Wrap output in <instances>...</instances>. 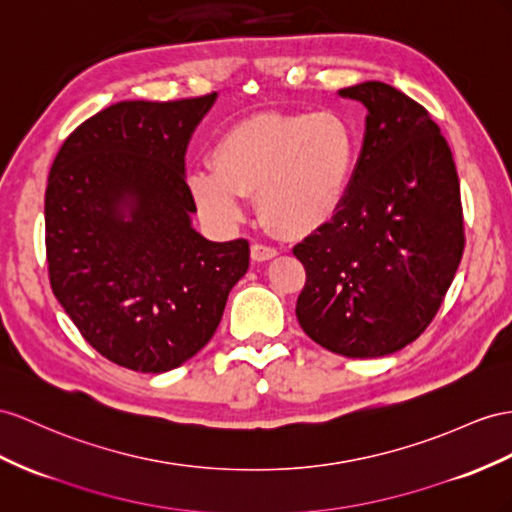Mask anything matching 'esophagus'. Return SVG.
I'll return each instance as SVG.
<instances>
[{
	"instance_id": "esophagus-1",
	"label": "esophagus",
	"mask_w": 512,
	"mask_h": 512,
	"mask_svg": "<svg viewBox=\"0 0 512 512\" xmlns=\"http://www.w3.org/2000/svg\"><path fill=\"white\" fill-rule=\"evenodd\" d=\"M279 253H277V248H272V246H268V244H253L251 246V257L255 259V261H268V259H272V257H277Z\"/></svg>"
}]
</instances>
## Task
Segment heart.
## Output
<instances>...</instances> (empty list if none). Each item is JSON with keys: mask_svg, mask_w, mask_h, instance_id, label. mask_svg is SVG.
Listing matches in <instances>:
<instances>
[{"mask_svg": "<svg viewBox=\"0 0 512 512\" xmlns=\"http://www.w3.org/2000/svg\"><path fill=\"white\" fill-rule=\"evenodd\" d=\"M357 162L352 127L333 112L257 114L227 129L212 149V170L190 175V192L205 218L233 227L244 196L285 235H307L342 209Z\"/></svg>", "mask_w": 512, "mask_h": 512, "instance_id": "b5f03b06", "label": "heart"}]
</instances>
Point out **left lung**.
<instances>
[{"instance_id":"1","label":"left lung","mask_w":512,"mask_h":512,"mask_svg":"<svg viewBox=\"0 0 512 512\" xmlns=\"http://www.w3.org/2000/svg\"><path fill=\"white\" fill-rule=\"evenodd\" d=\"M368 110L337 216L294 246L303 331L335 355L374 359L426 331L463 257L461 186L430 114L383 82L339 90Z\"/></svg>"}]
</instances>
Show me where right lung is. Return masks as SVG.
Returning a JSON list of instances; mask_svg holds the SVG:
<instances>
[{
    "label": "right lung",
    "mask_w": 512,
    "mask_h": 512,
    "mask_svg": "<svg viewBox=\"0 0 512 512\" xmlns=\"http://www.w3.org/2000/svg\"><path fill=\"white\" fill-rule=\"evenodd\" d=\"M216 97L114 103L64 140L49 170L51 290L86 342L129 370L192 359L248 270L246 240L192 227L186 151Z\"/></svg>",
    "instance_id": "right-lung-1"
}]
</instances>
